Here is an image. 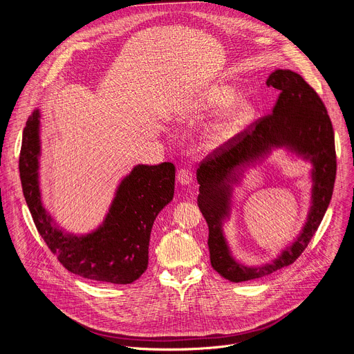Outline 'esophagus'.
<instances>
[{
  "mask_svg": "<svg viewBox=\"0 0 354 354\" xmlns=\"http://www.w3.org/2000/svg\"><path fill=\"white\" fill-rule=\"evenodd\" d=\"M178 182L182 185V186H187L193 182V175L189 169H180L178 172Z\"/></svg>",
  "mask_w": 354,
  "mask_h": 354,
  "instance_id": "obj_1",
  "label": "esophagus"
}]
</instances>
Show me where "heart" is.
Returning a JSON list of instances; mask_svg holds the SVG:
<instances>
[{"instance_id":"1","label":"heart","mask_w":354,"mask_h":354,"mask_svg":"<svg viewBox=\"0 0 354 354\" xmlns=\"http://www.w3.org/2000/svg\"><path fill=\"white\" fill-rule=\"evenodd\" d=\"M238 97V92L228 85L212 86L200 93L190 106L193 116L201 118L218 111L223 115L209 127L206 142L210 148H217L235 138L255 116L257 108L248 97Z\"/></svg>"}]
</instances>
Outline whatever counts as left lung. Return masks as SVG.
Segmentation results:
<instances>
[{
    "mask_svg": "<svg viewBox=\"0 0 354 354\" xmlns=\"http://www.w3.org/2000/svg\"><path fill=\"white\" fill-rule=\"evenodd\" d=\"M266 85L280 91L272 113L216 148L196 172L200 185L197 206L209 225L212 266L234 283L268 276L295 262L325 216L336 178L333 127L315 89L291 70H276ZM273 147H286L313 164L312 207L300 235L274 261L262 267H245L230 255L222 224L229 218L232 186L240 181L248 166L261 160Z\"/></svg>",
    "mask_w": 354,
    "mask_h": 354,
    "instance_id": "left-lung-1",
    "label": "left lung"
}]
</instances>
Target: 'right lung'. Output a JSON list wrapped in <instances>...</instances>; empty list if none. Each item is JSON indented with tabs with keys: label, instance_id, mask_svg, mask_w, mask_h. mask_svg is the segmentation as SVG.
I'll use <instances>...</instances> for the list:
<instances>
[{
	"label": "right lung",
	"instance_id": "right-lung-1",
	"mask_svg": "<svg viewBox=\"0 0 354 354\" xmlns=\"http://www.w3.org/2000/svg\"><path fill=\"white\" fill-rule=\"evenodd\" d=\"M39 157L40 112L36 109L24 129L19 175L35 225L59 262L68 272L96 281L137 280L148 266L154 220L174 198V164L136 165L118 186L104 223L89 234L74 235L64 232L41 203Z\"/></svg>",
	"mask_w": 354,
	"mask_h": 354
}]
</instances>
